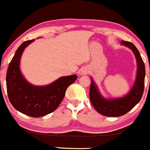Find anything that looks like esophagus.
Returning <instances> with one entry per match:
<instances>
[{
  "instance_id": "obj_1",
  "label": "esophagus",
  "mask_w": 150,
  "mask_h": 150,
  "mask_svg": "<svg viewBox=\"0 0 150 150\" xmlns=\"http://www.w3.org/2000/svg\"><path fill=\"white\" fill-rule=\"evenodd\" d=\"M90 72V70H89L88 68L87 67H84L81 69V72H80V74L81 75H87V74Z\"/></svg>"
}]
</instances>
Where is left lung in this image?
I'll return each instance as SVG.
<instances>
[{"instance_id": "8db88e82", "label": "left lung", "mask_w": 150, "mask_h": 150, "mask_svg": "<svg viewBox=\"0 0 150 150\" xmlns=\"http://www.w3.org/2000/svg\"><path fill=\"white\" fill-rule=\"evenodd\" d=\"M122 45L133 51L137 61V71L134 84L125 96L117 98L106 99L100 95L93 79L90 88V99L93 107L98 113L106 117H120L131 110L142 98L144 89L145 66L139 50L129 41H121Z\"/></svg>"}]
</instances>
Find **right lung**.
<instances>
[{
	"mask_svg": "<svg viewBox=\"0 0 150 150\" xmlns=\"http://www.w3.org/2000/svg\"><path fill=\"white\" fill-rule=\"evenodd\" d=\"M34 39L23 42L8 65L6 88L8 99L14 109L33 117L45 116L54 112L65 96L70 84L76 80V74L63 76L46 86H35L26 81L20 69L22 54Z\"/></svg>",
	"mask_w": 150,
	"mask_h": 150,
	"instance_id": "1",
	"label": "right lung"
}]
</instances>
